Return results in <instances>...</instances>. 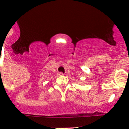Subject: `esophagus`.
<instances>
[{
	"label": "esophagus",
	"instance_id": "1",
	"mask_svg": "<svg viewBox=\"0 0 129 129\" xmlns=\"http://www.w3.org/2000/svg\"><path fill=\"white\" fill-rule=\"evenodd\" d=\"M57 75H59V76H63V73H62V72H59V73H57Z\"/></svg>",
	"mask_w": 129,
	"mask_h": 129
}]
</instances>
